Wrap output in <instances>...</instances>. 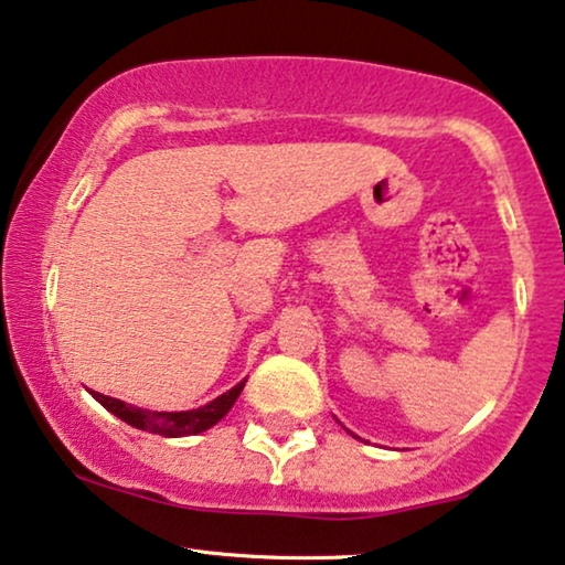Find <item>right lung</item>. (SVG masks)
I'll return each mask as SVG.
<instances>
[{"mask_svg": "<svg viewBox=\"0 0 565 565\" xmlns=\"http://www.w3.org/2000/svg\"><path fill=\"white\" fill-rule=\"evenodd\" d=\"M244 383L246 381L234 385V388L223 393V396L213 398L211 404L192 408V412H149V408L122 404L120 398L103 396V393L97 391H92V396H95L107 412L130 424V427L153 431V435H161V437H188V435H200V431L211 429L213 424H218L223 416L231 412V406L236 404L238 393L244 391Z\"/></svg>", "mask_w": 565, "mask_h": 565, "instance_id": "obj_1", "label": "right lung"}]
</instances>
